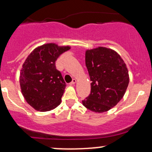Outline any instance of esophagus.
I'll use <instances>...</instances> for the list:
<instances>
[{"mask_svg":"<svg viewBox=\"0 0 152 152\" xmlns=\"http://www.w3.org/2000/svg\"><path fill=\"white\" fill-rule=\"evenodd\" d=\"M76 83V80L75 79H73V80H72V82L70 83V85H75Z\"/></svg>","mask_w":152,"mask_h":152,"instance_id":"34e87169","label":"esophagus"}]
</instances>
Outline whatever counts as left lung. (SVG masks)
I'll use <instances>...</instances> for the list:
<instances>
[{
    "label": "left lung",
    "instance_id": "8db88e82",
    "mask_svg": "<svg viewBox=\"0 0 152 152\" xmlns=\"http://www.w3.org/2000/svg\"><path fill=\"white\" fill-rule=\"evenodd\" d=\"M85 64L91 91L82 104L96 113L108 111L125 94L129 82L126 65L117 52L105 47L86 50Z\"/></svg>",
    "mask_w": 152,
    "mask_h": 152
}]
</instances>
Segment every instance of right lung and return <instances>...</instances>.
<instances>
[{"label": "right lung", "instance_id": "1", "mask_svg": "<svg viewBox=\"0 0 152 152\" xmlns=\"http://www.w3.org/2000/svg\"><path fill=\"white\" fill-rule=\"evenodd\" d=\"M70 46L47 43L36 48L26 58L20 73L22 94L34 110L47 112L58 107L66 83L55 62Z\"/></svg>", "mask_w": 152, "mask_h": 152}]
</instances>
